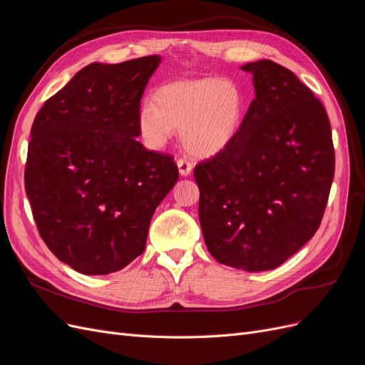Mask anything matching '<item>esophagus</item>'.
Here are the masks:
<instances>
[{
	"mask_svg": "<svg viewBox=\"0 0 365 365\" xmlns=\"http://www.w3.org/2000/svg\"><path fill=\"white\" fill-rule=\"evenodd\" d=\"M177 165H178L180 173L182 175V177H187V175L190 173L192 169H193V163L188 161L187 158H178V160H177Z\"/></svg>",
	"mask_w": 365,
	"mask_h": 365,
	"instance_id": "34e87169",
	"label": "esophagus"
}]
</instances>
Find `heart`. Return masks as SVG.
Here are the masks:
<instances>
[{
  "instance_id": "b5f03b06",
  "label": "heart",
  "mask_w": 365,
  "mask_h": 365,
  "mask_svg": "<svg viewBox=\"0 0 365 365\" xmlns=\"http://www.w3.org/2000/svg\"><path fill=\"white\" fill-rule=\"evenodd\" d=\"M245 107V92L234 80L207 77L172 81L155 91L154 104L140 107L137 128L150 149L163 148L175 130H181L188 153L212 157L235 139Z\"/></svg>"
}]
</instances>
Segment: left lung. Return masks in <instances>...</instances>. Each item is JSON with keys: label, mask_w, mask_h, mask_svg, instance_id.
<instances>
[{"label": "left lung", "mask_w": 365, "mask_h": 365, "mask_svg": "<svg viewBox=\"0 0 365 365\" xmlns=\"http://www.w3.org/2000/svg\"><path fill=\"white\" fill-rule=\"evenodd\" d=\"M255 99L235 139L195 168L208 252L246 272L281 266L319 230L335 153L328 113L296 75L247 63Z\"/></svg>", "instance_id": "left-lung-1"}]
</instances>
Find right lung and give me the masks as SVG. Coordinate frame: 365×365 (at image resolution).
Returning <instances> with one entry per match:
<instances>
[{
  "label": "right lung",
  "mask_w": 365,
  "mask_h": 365,
  "mask_svg": "<svg viewBox=\"0 0 365 365\" xmlns=\"http://www.w3.org/2000/svg\"><path fill=\"white\" fill-rule=\"evenodd\" d=\"M160 60L92 63L34 118L24 173L33 217L48 249L83 274L118 272L142 255L154 211L178 181L172 155L135 140Z\"/></svg>",
  "instance_id": "add662e5"
}]
</instances>
